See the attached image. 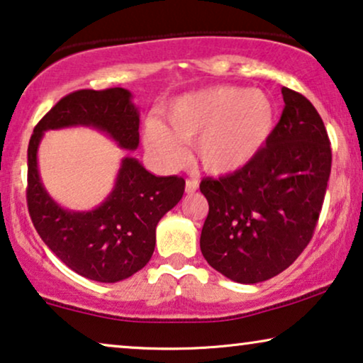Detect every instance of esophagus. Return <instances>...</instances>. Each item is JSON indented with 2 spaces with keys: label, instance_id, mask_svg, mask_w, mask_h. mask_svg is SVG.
<instances>
[{
  "label": "esophagus",
  "instance_id": "esophagus-1",
  "mask_svg": "<svg viewBox=\"0 0 363 363\" xmlns=\"http://www.w3.org/2000/svg\"><path fill=\"white\" fill-rule=\"evenodd\" d=\"M196 190H198V180H195V178H188L185 183V191L188 195H193Z\"/></svg>",
  "mask_w": 363,
  "mask_h": 363
}]
</instances>
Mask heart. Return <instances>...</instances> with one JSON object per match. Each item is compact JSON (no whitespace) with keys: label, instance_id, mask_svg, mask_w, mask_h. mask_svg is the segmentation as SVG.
Segmentation results:
<instances>
[{"label":"heart","instance_id":"obj_1","mask_svg":"<svg viewBox=\"0 0 363 363\" xmlns=\"http://www.w3.org/2000/svg\"><path fill=\"white\" fill-rule=\"evenodd\" d=\"M165 125L145 127V142L167 165L185 160L184 143L195 142L203 170L228 175L246 167L269 140L276 125V106L259 89L213 86L183 94L163 108Z\"/></svg>","mask_w":363,"mask_h":363}]
</instances>
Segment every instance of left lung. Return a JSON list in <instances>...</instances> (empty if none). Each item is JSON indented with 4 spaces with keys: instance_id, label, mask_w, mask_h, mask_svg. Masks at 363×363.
<instances>
[{
    "instance_id": "1",
    "label": "left lung",
    "mask_w": 363,
    "mask_h": 363,
    "mask_svg": "<svg viewBox=\"0 0 363 363\" xmlns=\"http://www.w3.org/2000/svg\"><path fill=\"white\" fill-rule=\"evenodd\" d=\"M284 111L266 147L226 177L205 178L210 211L200 238L213 269L241 284L271 279L314 235L330 177L324 122L302 94L282 87Z\"/></svg>"
}]
</instances>
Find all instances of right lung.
I'll list each match as a JSON object with an SVG mask.
<instances>
[{"instance_id":"add662e5","label":"right lung","mask_w":363,"mask_h":363,"mask_svg":"<svg viewBox=\"0 0 363 363\" xmlns=\"http://www.w3.org/2000/svg\"><path fill=\"white\" fill-rule=\"evenodd\" d=\"M92 127L125 150L138 147L140 116L127 89H82L62 97L44 116L28 147V210L38 235L74 272L97 282L127 279L150 261L158 221L182 200V177H155L137 158H122L116 185L97 208L71 211L57 205L38 170L44 132Z\"/></svg>"}]
</instances>
